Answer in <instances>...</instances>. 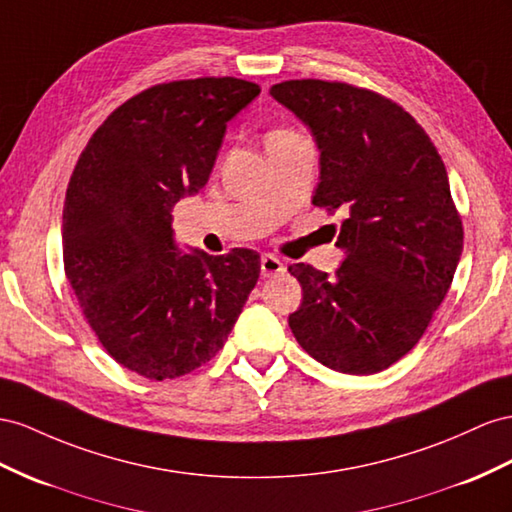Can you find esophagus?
Segmentation results:
<instances>
[{
	"instance_id": "34e87169",
	"label": "esophagus",
	"mask_w": 512,
	"mask_h": 512,
	"mask_svg": "<svg viewBox=\"0 0 512 512\" xmlns=\"http://www.w3.org/2000/svg\"><path fill=\"white\" fill-rule=\"evenodd\" d=\"M281 272H285V266L279 257H274V255L261 257V277L268 279V277H274V274H281Z\"/></svg>"
}]
</instances>
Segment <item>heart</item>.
Returning a JSON list of instances; mask_svg holds the SVG:
<instances>
[{
  "mask_svg": "<svg viewBox=\"0 0 512 512\" xmlns=\"http://www.w3.org/2000/svg\"><path fill=\"white\" fill-rule=\"evenodd\" d=\"M290 134H294V131H290V129H277V131H272L268 138H279V136H290Z\"/></svg>",
  "mask_w": 512,
  "mask_h": 512,
  "instance_id": "heart-1",
  "label": "heart"
}]
</instances>
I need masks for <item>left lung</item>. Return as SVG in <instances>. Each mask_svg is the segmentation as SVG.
Returning <instances> with one entry per match:
<instances>
[{
  "label": "left lung",
  "mask_w": 512,
  "mask_h": 512,
  "mask_svg": "<svg viewBox=\"0 0 512 512\" xmlns=\"http://www.w3.org/2000/svg\"><path fill=\"white\" fill-rule=\"evenodd\" d=\"M270 95L316 138L313 205L344 209L335 277L290 270L303 303L290 329L305 352L344 374H376L402 359L450 290L463 253L448 173L435 144L398 103L342 82L290 80Z\"/></svg>",
  "instance_id": "obj_1"
}]
</instances>
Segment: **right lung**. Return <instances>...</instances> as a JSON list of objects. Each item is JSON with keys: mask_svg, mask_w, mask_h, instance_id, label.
I'll use <instances>...</instances> for the list:
<instances>
[{"mask_svg": "<svg viewBox=\"0 0 512 512\" xmlns=\"http://www.w3.org/2000/svg\"><path fill=\"white\" fill-rule=\"evenodd\" d=\"M261 88L235 77L157 84L88 140L62 212L64 272L90 329L123 368L177 378L225 346L259 255L181 251L173 207L212 173L227 123Z\"/></svg>", "mask_w": 512, "mask_h": 512, "instance_id": "right-lung-1", "label": "right lung"}]
</instances>
